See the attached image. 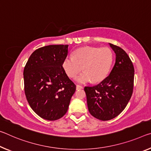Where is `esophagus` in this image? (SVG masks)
Listing matches in <instances>:
<instances>
[{
  "instance_id": "34e87169",
  "label": "esophagus",
  "mask_w": 151,
  "mask_h": 151,
  "mask_svg": "<svg viewBox=\"0 0 151 151\" xmlns=\"http://www.w3.org/2000/svg\"><path fill=\"white\" fill-rule=\"evenodd\" d=\"M76 90H78V89H81V88H83V87H82V86H81L79 85H76Z\"/></svg>"
}]
</instances>
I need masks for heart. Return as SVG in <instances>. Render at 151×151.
Returning a JSON list of instances; mask_svg holds the SVG:
<instances>
[{
  "label": "heart",
  "mask_w": 151,
  "mask_h": 151,
  "mask_svg": "<svg viewBox=\"0 0 151 151\" xmlns=\"http://www.w3.org/2000/svg\"><path fill=\"white\" fill-rule=\"evenodd\" d=\"M114 60V54L108 47L86 46L76 49L73 57H66L63 61L64 72L71 78L76 77L83 70L84 72L76 78L78 83L93 81L99 82L106 78Z\"/></svg>",
  "instance_id": "1"
}]
</instances>
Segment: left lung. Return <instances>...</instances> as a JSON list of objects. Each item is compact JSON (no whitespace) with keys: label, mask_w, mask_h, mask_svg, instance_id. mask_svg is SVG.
Listing matches in <instances>:
<instances>
[{"label":"left lung","mask_w":151,"mask_h":151,"mask_svg":"<svg viewBox=\"0 0 151 151\" xmlns=\"http://www.w3.org/2000/svg\"><path fill=\"white\" fill-rule=\"evenodd\" d=\"M116 63L109 76L93 87H85L89 113L102 121L116 118L127 106L133 93L134 68L123 49L112 44Z\"/></svg>","instance_id":"8db88e82"}]
</instances>
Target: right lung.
Returning a JSON list of instances; mask_svg holds the SVG:
<instances>
[{
    "instance_id": "add662e5",
    "label": "right lung",
    "mask_w": 151,
    "mask_h": 151,
    "mask_svg": "<svg viewBox=\"0 0 151 151\" xmlns=\"http://www.w3.org/2000/svg\"><path fill=\"white\" fill-rule=\"evenodd\" d=\"M68 45H50L33 52L23 70L24 91L32 109L42 118L56 120L68 110L76 85L63 68Z\"/></svg>"
}]
</instances>
